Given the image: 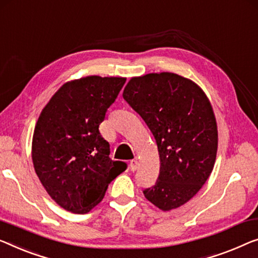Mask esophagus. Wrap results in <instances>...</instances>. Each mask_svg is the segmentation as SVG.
I'll list each match as a JSON object with an SVG mask.
<instances>
[{"label": "esophagus", "mask_w": 258, "mask_h": 258, "mask_svg": "<svg viewBox=\"0 0 258 258\" xmlns=\"http://www.w3.org/2000/svg\"><path fill=\"white\" fill-rule=\"evenodd\" d=\"M138 167H139V162H138L137 160L131 161V162H130V169H131V170L136 171L137 169H138Z\"/></svg>", "instance_id": "obj_1"}]
</instances>
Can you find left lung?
Returning <instances> with one entry per match:
<instances>
[{"instance_id":"1","label":"left lung","mask_w":258,"mask_h":258,"mask_svg":"<svg viewBox=\"0 0 258 258\" xmlns=\"http://www.w3.org/2000/svg\"><path fill=\"white\" fill-rule=\"evenodd\" d=\"M122 97L147 124L159 151V178L145 197L162 211L177 209L213 170L218 126L210 99L194 81L168 72L132 78Z\"/></svg>"}]
</instances>
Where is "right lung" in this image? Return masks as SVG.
<instances>
[{"mask_svg": "<svg viewBox=\"0 0 258 258\" xmlns=\"http://www.w3.org/2000/svg\"><path fill=\"white\" fill-rule=\"evenodd\" d=\"M125 82V78L97 75L69 81L38 118L34 170L49 197L69 212H89L126 169V163L110 159V145L98 130Z\"/></svg>", "mask_w": 258, "mask_h": 258, "instance_id": "1", "label": "right lung"}]
</instances>
